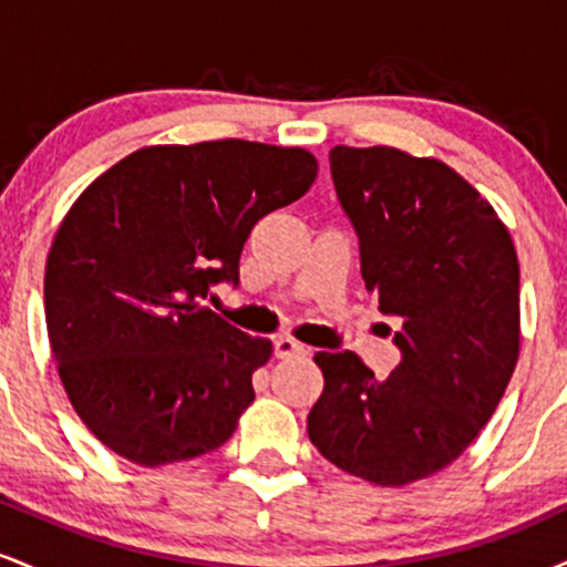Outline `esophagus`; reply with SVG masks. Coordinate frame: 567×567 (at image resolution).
Returning <instances> with one entry per match:
<instances>
[{
    "label": "esophagus",
    "mask_w": 567,
    "mask_h": 567,
    "mask_svg": "<svg viewBox=\"0 0 567 567\" xmlns=\"http://www.w3.org/2000/svg\"><path fill=\"white\" fill-rule=\"evenodd\" d=\"M275 354L279 360H290V357H306L309 354V349L303 347V343H298L296 338H277L275 341Z\"/></svg>",
    "instance_id": "34e87169"
}]
</instances>
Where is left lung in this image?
I'll use <instances>...</instances> for the list:
<instances>
[{"label": "left lung", "mask_w": 567, "mask_h": 567, "mask_svg": "<svg viewBox=\"0 0 567 567\" xmlns=\"http://www.w3.org/2000/svg\"><path fill=\"white\" fill-rule=\"evenodd\" d=\"M330 175L402 360L379 381L354 351H317L324 389L306 429L338 470L400 487L453 464L498 408L519 354L517 252L445 162L336 146Z\"/></svg>", "instance_id": "left-lung-1"}]
</instances>
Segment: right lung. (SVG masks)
I'll use <instances>...</instances> for the list:
<instances>
[{
    "label": "right lung",
    "instance_id": "obj_1",
    "mask_svg": "<svg viewBox=\"0 0 567 567\" xmlns=\"http://www.w3.org/2000/svg\"><path fill=\"white\" fill-rule=\"evenodd\" d=\"M315 178L303 148L148 146L71 205L44 269V320L71 405L103 445L165 466L231 437L271 341L207 298L218 282L237 288L252 226Z\"/></svg>",
    "mask_w": 567,
    "mask_h": 567
}]
</instances>
